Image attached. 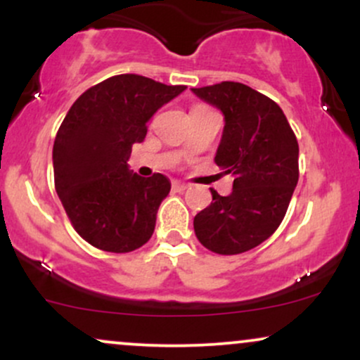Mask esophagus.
<instances>
[{"instance_id":"34e87169","label":"esophagus","mask_w":360,"mask_h":360,"mask_svg":"<svg viewBox=\"0 0 360 360\" xmlns=\"http://www.w3.org/2000/svg\"><path fill=\"white\" fill-rule=\"evenodd\" d=\"M172 189H174V191H177V193H183V191H186V189H188V184L179 183V181H174V183H172Z\"/></svg>"}]
</instances>
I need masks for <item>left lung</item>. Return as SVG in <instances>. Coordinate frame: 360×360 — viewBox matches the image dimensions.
Segmentation results:
<instances>
[{
	"mask_svg": "<svg viewBox=\"0 0 360 360\" xmlns=\"http://www.w3.org/2000/svg\"><path fill=\"white\" fill-rule=\"evenodd\" d=\"M223 113L214 162L233 176V189L194 217V233L208 250L242 254L278 230L298 184V140L278 103L242 82L191 89Z\"/></svg>",
	"mask_w": 360,
	"mask_h": 360,
	"instance_id": "obj_1",
	"label": "left lung"
}]
</instances>
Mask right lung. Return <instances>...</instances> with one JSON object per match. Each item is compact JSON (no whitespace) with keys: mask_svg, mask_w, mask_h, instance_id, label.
Here are the masks:
<instances>
[{"mask_svg":"<svg viewBox=\"0 0 360 360\" xmlns=\"http://www.w3.org/2000/svg\"><path fill=\"white\" fill-rule=\"evenodd\" d=\"M184 89L120 74L84 91L65 115L52 150L56 191L76 232L96 249L125 254L154 233L171 181L139 176L128 159L148 120Z\"/></svg>","mask_w":360,"mask_h":360,"instance_id":"1","label":"right lung"}]
</instances>
